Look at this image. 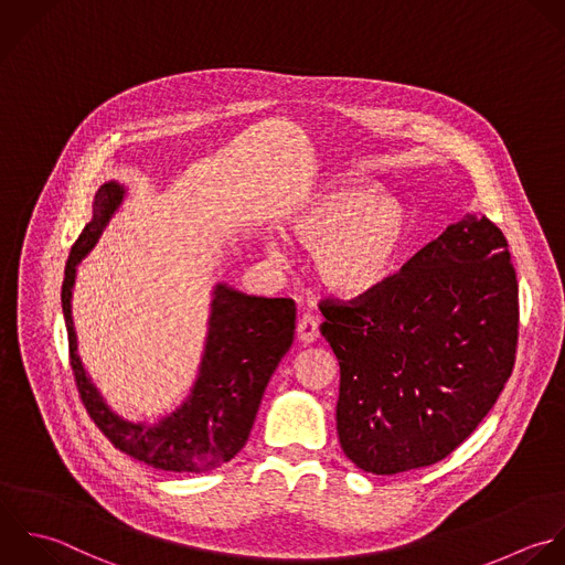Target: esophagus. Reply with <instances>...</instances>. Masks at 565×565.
<instances>
[{
  "mask_svg": "<svg viewBox=\"0 0 565 565\" xmlns=\"http://www.w3.org/2000/svg\"><path fill=\"white\" fill-rule=\"evenodd\" d=\"M297 337L301 343H315L319 339V321L312 315H303L297 321Z\"/></svg>",
  "mask_w": 565,
  "mask_h": 565,
  "instance_id": "34e87169",
  "label": "esophagus"
}]
</instances>
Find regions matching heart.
I'll return each mask as SVG.
<instances>
[{"mask_svg":"<svg viewBox=\"0 0 565 565\" xmlns=\"http://www.w3.org/2000/svg\"><path fill=\"white\" fill-rule=\"evenodd\" d=\"M284 231L312 250V268L334 295L359 299L376 292L398 268L409 237V213L392 195H372L363 184H326L303 198ZM279 259L275 242H266Z\"/></svg>","mask_w":565,"mask_h":565,"instance_id":"heart-1","label":"heart"}]
</instances>
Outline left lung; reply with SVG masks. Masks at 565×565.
Listing matches in <instances>:
<instances>
[{
    "label": "left lung",
    "instance_id": "1",
    "mask_svg": "<svg viewBox=\"0 0 565 565\" xmlns=\"http://www.w3.org/2000/svg\"><path fill=\"white\" fill-rule=\"evenodd\" d=\"M319 308L341 367L339 443L365 473L445 460L515 365L518 275L504 233L480 211L447 226L376 292Z\"/></svg>",
    "mask_w": 565,
    "mask_h": 565
}]
</instances>
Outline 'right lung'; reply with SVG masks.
<instances>
[{
	"label": "right lung",
	"mask_w": 565,
	"mask_h": 565,
	"mask_svg": "<svg viewBox=\"0 0 565 565\" xmlns=\"http://www.w3.org/2000/svg\"><path fill=\"white\" fill-rule=\"evenodd\" d=\"M125 198L109 180L98 186L92 220L74 242L61 286L70 365L78 396L103 436L122 454L160 471L204 473L235 458L248 440L264 390L295 339L292 299L244 295L226 284L213 288L200 372L184 403L156 423L120 418L103 401L76 354L72 288L76 266L94 248Z\"/></svg>",
	"instance_id": "obj_1"
}]
</instances>
